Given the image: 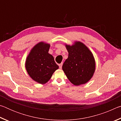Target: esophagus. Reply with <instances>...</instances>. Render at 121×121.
<instances>
[{
  "label": "esophagus",
  "mask_w": 121,
  "mask_h": 121,
  "mask_svg": "<svg viewBox=\"0 0 121 121\" xmlns=\"http://www.w3.org/2000/svg\"><path fill=\"white\" fill-rule=\"evenodd\" d=\"M62 65H63V62L61 63L60 64H59V68H60V69H61V68H62Z\"/></svg>",
  "instance_id": "obj_1"
}]
</instances>
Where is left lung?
Here are the masks:
<instances>
[{
  "mask_svg": "<svg viewBox=\"0 0 121 121\" xmlns=\"http://www.w3.org/2000/svg\"><path fill=\"white\" fill-rule=\"evenodd\" d=\"M68 57L62 65V70L70 82L78 86L88 82L95 70V61L89 48L79 41L73 45H65Z\"/></svg>",
  "mask_w": 121,
  "mask_h": 121,
  "instance_id": "obj_1",
  "label": "left lung"
}]
</instances>
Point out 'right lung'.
<instances>
[{
	"instance_id": "add662e5",
	"label": "right lung",
	"mask_w": 121,
	"mask_h": 121,
	"mask_svg": "<svg viewBox=\"0 0 121 121\" xmlns=\"http://www.w3.org/2000/svg\"><path fill=\"white\" fill-rule=\"evenodd\" d=\"M50 44L40 42L30 50L26 57L25 67L28 75L36 82L46 83L59 68L54 57L48 53Z\"/></svg>"
}]
</instances>
